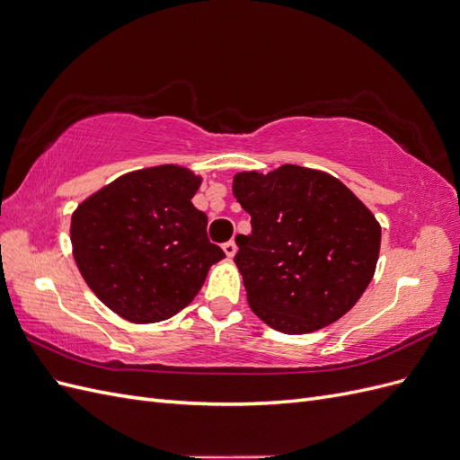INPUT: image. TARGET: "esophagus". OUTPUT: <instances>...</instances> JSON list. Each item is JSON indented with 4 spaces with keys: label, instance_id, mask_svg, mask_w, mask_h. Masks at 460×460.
Here are the masks:
<instances>
[{
    "label": "esophagus",
    "instance_id": "1",
    "mask_svg": "<svg viewBox=\"0 0 460 460\" xmlns=\"http://www.w3.org/2000/svg\"><path fill=\"white\" fill-rule=\"evenodd\" d=\"M222 249H225V253L228 259H232L235 255V252H238V245H235V242H226L225 245H222Z\"/></svg>",
    "mask_w": 460,
    "mask_h": 460
}]
</instances>
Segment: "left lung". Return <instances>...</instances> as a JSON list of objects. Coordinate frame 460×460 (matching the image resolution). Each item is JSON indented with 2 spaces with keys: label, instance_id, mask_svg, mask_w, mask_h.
I'll return each instance as SVG.
<instances>
[{
  "label": "left lung",
  "instance_id": "obj_1",
  "mask_svg": "<svg viewBox=\"0 0 460 460\" xmlns=\"http://www.w3.org/2000/svg\"><path fill=\"white\" fill-rule=\"evenodd\" d=\"M234 198L252 215L234 262L247 303L270 328L311 333L340 320L368 288L382 228L355 193L323 171L282 164L238 172Z\"/></svg>",
  "mask_w": 460,
  "mask_h": 460
}]
</instances>
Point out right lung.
<instances>
[{
	"label": "right lung",
	"mask_w": 460,
	"mask_h": 460,
	"mask_svg": "<svg viewBox=\"0 0 460 460\" xmlns=\"http://www.w3.org/2000/svg\"><path fill=\"white\" fill-rule=\"evenodd\" d=\"M201 186L186 166L122 174L71 218L76 267L105 307L134 324L161 323L193 301L225 252L207 238Z\"/></svg>",
	"instance_id": "obj_1"
}]
</instances>
